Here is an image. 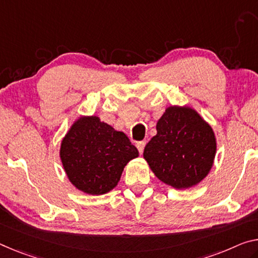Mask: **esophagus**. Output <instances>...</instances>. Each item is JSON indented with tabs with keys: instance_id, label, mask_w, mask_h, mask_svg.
<instances>
[{
	"instance_id": "1",
	"label": "esophagus",
	"mask_w": 258,
	"mask_h": 258,
	"mask_svg": "<svg viewBox=\"0 0 258 258\" xmlns=\"http://www.w3.org/2000/svg\"><path fill=\"white\" fill-rule=\"evenodd\" d=\"M145 144H146V141H141V142H137V144H136V146H137L138 151H140V153H141V154L143 153V151H144Z\"/></svg>"
}]
</instances>
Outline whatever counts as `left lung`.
I'll return each mask as SVG.
<instances>
[{
  "label": "left lung",
  "instance_id": "1",
  "mask_svg": "<svg viewBox=\"0 0 258 258\" xmlns=\"http://www.w3.org/2000/svg\"><path fill=\"white\" fill-rule=\"evenodd\" d=\"M211 126L189 107L170 106L157 123V135L144 158L158 179L176 189L197 184L208 175L216 156Z\"/></svg>",
  "mask_w": 258,
  "mask_h": 258
}]
</instances>
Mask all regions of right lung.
I'll use <instances>...</instances> for the list:
<instances>
[{
	"instance_id": "obj_1",
	"label": "right lung",
	"mask_w": 258,
	"mask_h": 258,
	"mask_svg": "<svg viewBox=\"0 0 258 258\" xmlns=\"http://www.w3.org/2000/svg\"><path fill=\"white\" fill-rule=\"evenodd\" d=\"M60 157L75 187L90 195H102L116 187L124 166L138 157V150L124 133L98 116H84L63 138Z\"/></svg>"
}]
</instances>
